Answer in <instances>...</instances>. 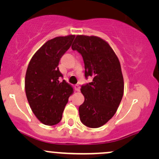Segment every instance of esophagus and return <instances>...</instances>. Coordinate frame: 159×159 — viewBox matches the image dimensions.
<instances>
[{"instance_id":"34e87169","label":"esophagus","mask_w":159,"mask_h":159,"mask_svg":"<svg viewBox=\"0 0 159 159\" xmlns=\"http://www.w3.org/2000/svg\"><path fill=\"white\" fill-rule=\"evenodd\" d=\"M75 90L76 91H80V86L78 84L75 85Z\"/></svg>"}]
</instances>
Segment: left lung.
Listing matches in <instances>:
<instances>
[{
  "mask_svg": "<svg viewBox=\"0 0 159 159\" xmlns=\"http://www.w3.org/2000/svg\"><path fill=\"white\" fill-rule=\"evenodd\" d=\"M72 49L83 57L85 78H93L81 86L84 102L78 109L80 120L87 127H101L115 114L123 96L119 59L108 43L97 36H76Z\"/></svg>",
  "mask_w": 159,
  "mask_h": 159,
  "instance_id": "left-lung-1",
  "label": "left lung"
}]
</instances>
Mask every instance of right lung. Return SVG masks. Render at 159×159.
Wrapping results in <instances>:
<instances>
[{
	"instance_id": "obj_1",
	"label": "right lung",
	"mask_w": 159,
	"mask_h": 159,
	"mask_svg": "<svg viewBox=\"0 0 159 159\" xmlns=\"http://www.w3.org/2000/svg\"><path fill=\"white\" fill-rule=\"evenodd\" d=\"M75 35L58 36L48 40L36 52L29 63L25 75V93L30 108L37 119L47 125H56L69 97L72 86L60 72L59 62L70 48Z\"/></svg>"
}]
</instances>
